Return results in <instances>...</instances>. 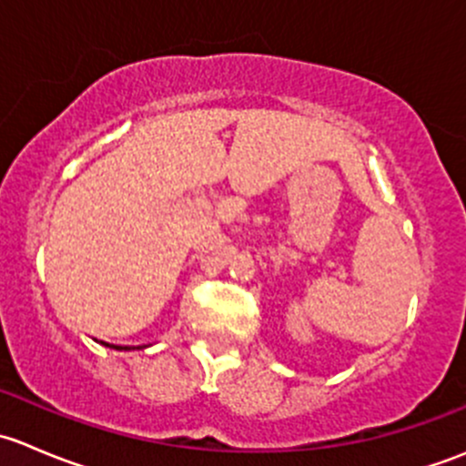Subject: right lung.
I'll return each instance as SVG.
<instances>
[{"instance_id":"obj_1","label":"right lung","mask_w":466,"mask_h":466,"mask_svg":"<svg viewBox=\"0 0 466 466\" xmlns=\"http://www.w3.org/2000/svg\"><path fill=\"white\" fill-rule=\"evenodd\" d=\"M106 347H115V345H107V342H103ZM115 350H130V347H115Z\"/></svg>"}]
</instances>
